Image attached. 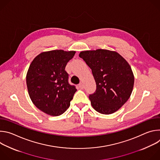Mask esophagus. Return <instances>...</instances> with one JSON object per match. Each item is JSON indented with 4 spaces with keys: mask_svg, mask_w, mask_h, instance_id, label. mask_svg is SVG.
<instances>
[{
    "mask_svg": "<svg viewBox=\"0 0 160 160\" xmlns=\"http://www.w3.org/2000/svg\"><path fill=\"white\" fill-rule=\"evenodd\" d=\"M78 87H79L80 89H83V88H84V84H83L82 82H81L80 83H79Z\"/></svg>",
    "mask_w": 160,
    "mask_h": 160,
    "instance_id": "1",
    "label": "esophagus"
}]
</instances>
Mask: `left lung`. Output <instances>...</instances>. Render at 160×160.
<instances>
[{
  "mask_svg": "<svg viewBox=\"0 0 160 160\" xmlns=\"http://www.w3.org/2000/svg\"><path fill=\"white\" fill-rule=\"evenodd\" d=\"M92 70L96 90L88 98L98 112L109 115L129 99L134 77L127 61L118 52L106 49L82 51L79 54Z\"/></svg>",
  "mask_w": 160,
  "mask_h": 160,
  "instance_id": "obj_1",
  "label": "left lung"
}]
</instances>
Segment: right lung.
<instances>
[{
    "label": "right lung",
    "mask_w": 160,
    "mask_h": 160,
    "mask_svg": "<svg viewBox=\"0 0 160 160\" xmlns=\"http://www.w3.org/2000/svg\"><path fill=\"white\" fill-rule=\"evenodd\" d=\"M75 51L54 50L35 58L27 75L30 98L35 106L51 116H59L70 106L76 92L75 85L68 82L64 70Z\"/></svg>",
    "instance_id": "1"
}]
</instances>
